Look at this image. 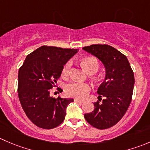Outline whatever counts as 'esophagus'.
Here are the masks:
<instances>
[{
	"label": "esophagus",
	"instance_id": "obj_1",
	"mask_svg": "<svg viewBox=\"0 0 150 150\" xmlns=\"http://www.w3.org/2000/svg\"><path fill=\"white\" fill-rule=\"evenodd\" d=\"M75 102H77V103H83L84 102V100H78V99H75Z\"/></svg>",
	"mask_w": 150,
	"mask_h": 150
}]
</instances>
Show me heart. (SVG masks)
Listing matches in <instances>:
<instances>
[{"label":"heart","instance_id":"heart-1","mask_svg":"<svg viewBox=\"0 0 150 150\" xmlns=\"http://www.w3.org/2000/svg\"><path fill=\"white\" fill-rule=\"evenodd\" d=\"M81 63L83 69L86 71V72H97L99 69V63L97 60L94 58H84L81 61ZM70 61H68L65 63L62 68V75L67 76L69 72V69L71 67ZM91 87L87 83L76 82V81H71L66 84L64 87L65 93L69 97H75L78 99H84L88 96Z\"/></svg>","mask_w":150,"mask_h":150}]
</instances>
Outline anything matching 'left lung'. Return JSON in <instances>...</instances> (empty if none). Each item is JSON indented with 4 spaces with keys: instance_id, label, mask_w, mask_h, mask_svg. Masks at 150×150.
Here are the masks:
<instances>
[{
    "instance_id": "left-lung-1",
    "label": "left lung",
    "mask_w": 150,
    "mask_h": 150,
    "mask_svg": "<svg viewBox=\"0 0 150 150\" xmlns=\"http://www.w3.org/2000/svg\"><path fill=\"white\" fill-rule=\"evenodd\" d=\"M83 50L97 57L105 69V79L97 91L99 97L104 99L102 103H94V110L85 114L84 117L94 127L109 128L122 118L130 105L134 74L127 57L111 46L91 45Z\"/></svg>"
}]
</instances>
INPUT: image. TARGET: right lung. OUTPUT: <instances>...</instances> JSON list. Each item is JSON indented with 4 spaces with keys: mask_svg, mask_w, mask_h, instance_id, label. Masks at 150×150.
I'll return each mask as SVG.
<instances>
[{
    "mask_svg": "<svg viewBox=\"0 0 150 150\" xmlns=\"http://www.w3.org/2000/svg\"><path fill=\"white\" fill-rule=\"evenodd\" d=\"M78 49L42 46L26 56L18 72V97L28 118L37 127L52 129L62 124L72 98H54L50 89L56 85L62 68Z\"/></svg>",
    "mask_w": 150,
    "mask_h": 150,
    "instance_id": "obj_1",
    "label": "right lung"
}]
</instances>
